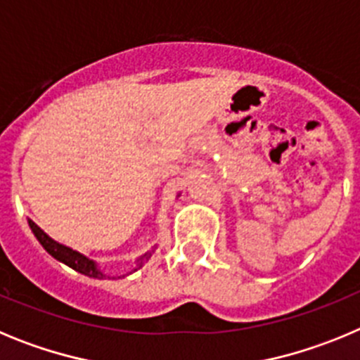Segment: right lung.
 I'll list each match as a JSON object with an SVG mask.
<instances>
[{"label":"right lung","mask_w":360,"mask_h":360,"mask_svg":"<svg viewBox=\"0 0 360 360\" xmlns=\"http://www.w3.org/2000/svg\"><path fill=\"white\" fill-rule=\"evenodd\" d=\"M28 227L32 229V232H34V236L37 238V241L43 245V249L46 250L50 256L56 257L57 262L65 263L66 266H70V269H73V270H77L79 274H84V276H88V278L111 279V276L104 274L103 270H101V266H98L97 262L90 259V257L84 256V254L77 252V250L70 249V247H66V245L59 243V241L52 240V238H50L49 234H46V232H44L43 229L36 224V221L28 219ZM149 257H151V250H148L146 254H142L141 257H136V262H135L136 266L131 270V272H135L136 269H141V266L144 265V262H148ZM131 272H128V274H131ZM128 274H124V276H128Z\"/></svg>","instance_id":"right-lung-1"}]
</instances>
